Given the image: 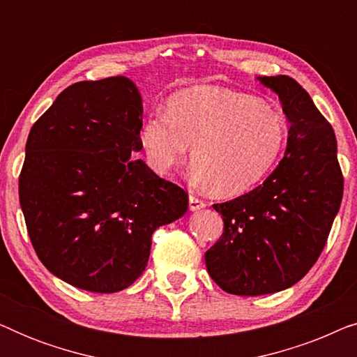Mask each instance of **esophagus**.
<instances>
[{
	"label": "esophagus",
	"mask_w": 357,
	"mask_h": 357,
	"mask_svg": "<svg viewBox=\"0 0 357 357\" xmlns=\"http://www.w3.org/2000/svg\"><path fill=\"white\" fill-rule=\"evenodd\" d=\"M188 203H190V209H192V211H198V209L206 208V202H203L202 198L195 197V195H190Z\"/></svg>",
	"instance_id": "esophagus-1"
}]
</instances>
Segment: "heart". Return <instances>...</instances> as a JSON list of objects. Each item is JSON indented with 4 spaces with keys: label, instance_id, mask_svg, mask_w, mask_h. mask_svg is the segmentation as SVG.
<instances>
[{
    "label": "heart",
    "instance_id": "heart-1",
    "mask_svg": "<svg viewBox=\"0 0 357 357\" xmlns=\"http://www.w3.org/2000/svg\"><path fill=\"white\" fill-rule=\"evenodd\" d=\"M149 167L167 175L192 151L193 177L218 197H237L261 182L287 139L284 115L255 96L197 86L172 96L165 114L141 126Z\"/></svg>",
    "mask_w": 357,
    "mask_h": 357
}]
</instances>
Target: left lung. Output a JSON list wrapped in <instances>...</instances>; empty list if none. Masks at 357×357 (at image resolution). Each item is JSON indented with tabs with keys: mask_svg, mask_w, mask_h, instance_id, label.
Wrapping results in <instances>:
<instances>
[{
	"mask_svg": "<svg viewBox=\"0 0 357 357\" xmlns=\"http://www.w3.org/2000/svg\"><path fill=\"white\" fill-rule=\"evenodd\" d=\"M280 97L289 136L284 158L263 185L213 204L224 231L204 253L222 291L261 296L304 278L324 250L343 198L336 136L309 92L289 76L258 77Z\"/></svg>",
	"mask_w": 357,
	"mask_h": 357,
	"instance_id": "left-lung-1",
	"label": "left lung"
}]
</instances>
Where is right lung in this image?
Listing matches in <instances>:
<instances>
[{"instance_id":"right-lung-1","label":"right lung","mask_w":357,"mask_h":357,"mask_svg":"<svg viewBox=\"0 0 357 357\" xmlns=\"http://www.w3.org/2000/svg\"><path fill=\"white\" fill-rule=\"evenodd\" d=\"M143 105L128 77L68 86L29 133L19 202L38 260L79 289L133 284L151 237L188 209V193L131 158Z\"/></svg>"}]
</instances>
